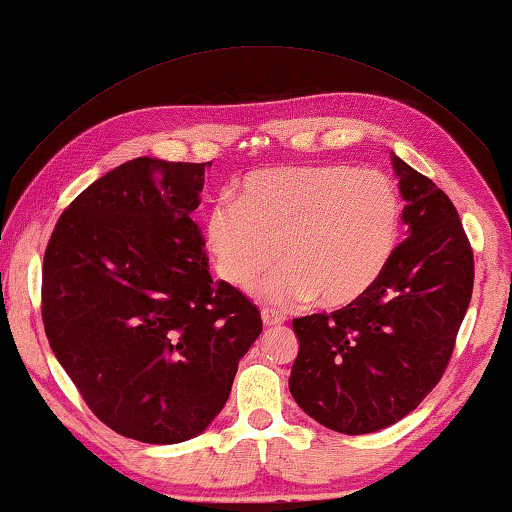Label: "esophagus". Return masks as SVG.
I'll return each mask as SVG.
<instances>
[{
  "label": "esophagus",
  "instance_id": "34e87169",
  "mask_svg": "<svg viewBox=\"0 0 512 512\" xmlns=\"http://www.w3.org/2000/svg\"><path fill=\"white\" fill-rule=\"evenodd\" d=\"M262 320H264L266 327H277V325L284 323V316L277 314L275 309H262Z\"/></svg>",
  "mask_w": 512,
  "mask_h": 512
}]
</instances>
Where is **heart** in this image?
I'll return each instance as SVG.
<instances>
[{"mask_svg":"<svg viewBox=\"0 0 512 512\" xmlns=\"http://www.w3.org/2000/svg\"><path fill=\"white\" fill-rule=\"evenodd\" d=\"M400 216L386 173L293 164L250 173L237 198H216L205 214V246L223 280L246 287L275 262L280 244L284 262L257 284V298L289 307L316 296L343 307L391 262Z\"/></svg>","mask_w":512,"mask_h":512,"instance_id":"1","label":"heart"}]
</instances>
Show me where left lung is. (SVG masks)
Here are the masks:
<instances>
[{
    "mask_svg": "<svg viewBox=\"0 0 512 512\" xmlns=\"http://www.w3.org/2000/svg\"><path fill=\"white\" fill-rule=\"evenodd\" d=\"M391 162L409 237L361 298L293 318V400L348 436L391 427L433 391L472 298L474 255L454 203L395 153Z\"/></svg>",
    "mask_w": 512,
    "mask_h": 512,
    "instance_id": "1",
    "label": "left lung"
}]
</instances>
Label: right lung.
I'll list each match as a JSON object with an SVG mask.
<instances>
[{
	"instance_id": "add662e5",
	"label": "right lung",
	"mask_w": 512,
	"mask_h": 512,
	"mask_svg": "<svg viewBox=\"0 0 512 512\" xmlns=\"http://www.w3.org/2000/svg\"><path fill=\"white\" fill-rule=\"evenodd\" d=\"M207 167L119 164L69 203L45 250L51 350L92 413L140 443L203 433L262 334L253 302L207 271L192 221Z\"/></svg>"
}]
</instances>
